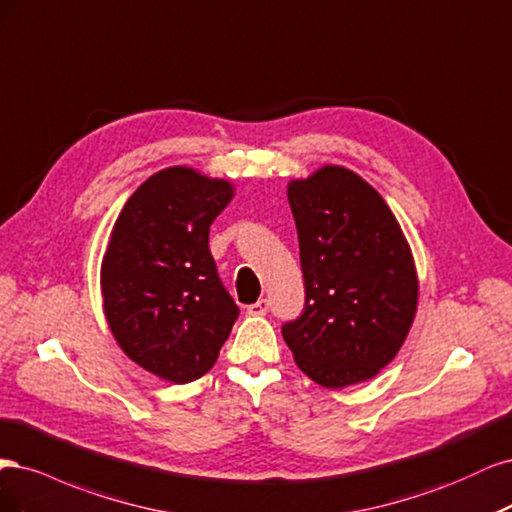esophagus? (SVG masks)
I'll use <instances>...</instances> for the list:
<instances>
[{
	"mask_svg": "<svg viewBox=\"0 0 512 512\" xmlns=\"http://www.w3.org/2000/svg\"><path fill=\"white\" fill-rule=\"evenodd\" d=\"M268 308H270V304H268V300H259V302H255V304H251L249 308H246V310H249V315H255V317H261V315H266V312H268Z\"/></svg>",
	"mask_w": 512,
	"mask_h": 512,
	"instance_id": "34e87169",
	"label": "esophagus"
}]
</instances>
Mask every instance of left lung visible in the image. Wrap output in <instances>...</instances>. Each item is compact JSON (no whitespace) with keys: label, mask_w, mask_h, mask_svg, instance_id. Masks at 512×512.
I'll list each match as a JSON object with an SVG mask.
<instances>
[{"label":"left lung","mask_w":512,"mask_h":512,"mask_svg":"<svg viewBox=\"0 0 512 512\" xmlns=\"http://www.w3.org/2000/svg\"><path fill=\"white\" fill-rule=\"evenodd\" d=\"M306 304L283 325L295 364L327 389L376 376L398 355L419 283L400 223L355 172L325 166L291 180Z\"/></svg>","instance_id":"obj_1"}]
</instances>
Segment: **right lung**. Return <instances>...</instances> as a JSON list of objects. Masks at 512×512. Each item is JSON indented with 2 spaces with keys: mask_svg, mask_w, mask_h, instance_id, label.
<instances>
[{
  "mask_svg": "<svg viewBox=\"0 0 512 512\" xmlns=\"http://www.w3.org/2000/svg\"><path fill=\"white\" fill-rule=\"evenodd\" d=\"M234 197L227 180L161 170L125 202L102 261L104 312L123 353L170 383H191L219 357L240 310L208 249Z\"/></svg>",
  "mask_w": 512,
  "mask_h": 512,
  "instance_id": "obj_1",
  "label": "right lung"
}]
</instances>
